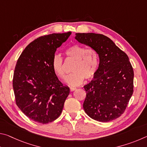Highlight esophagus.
I'll use <instances>...</instances> for the list:
<instances>
[{"mask_svg":"<svg viewBox=\"0 0 147 147\" xmlns=\"http://www.w3.org/2000/svg\"><path fill=\"white\" fill-rule=\"evenodd\" d=\"M76 88H70V91H74V90H76Z\"/></svg>","mask_w":147,"mask_h":147,"instance_id":"esophagus-1","label":"esophagus"}]
</instances>
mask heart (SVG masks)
Listing matches in <instances>:
<instances>
[{"instance_id": "b5f03b06", "label": "heart", "mask_w": 147, "mask_h": 147, "mask_svg": "<svg viewBox=\"0 0 147 147\" xmlns=\"http://www.w3.org/2000/svg\"><path fill=\"white\" fill-rule=\"evenodd\" d=\"M65 53L67 58L74 61L71 70L73 73L67 79L69 85L79 86L83 82L84 78L89 80L94 78L97 72L99 63L98 54L96 50L74 44L67 49ZM51 64L56 75L63 80H65L67 73L63 58L59 55L55 54L52 59Z\"/></svg>"}]
</instances>
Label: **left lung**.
<instances>
[{"label": "left lung", "instance_id": "obj_1", "mask_svg": "<svg viewBox=\"0 0 147 147\" xmlns=\"http://www.w3.org/2000/svg\"><path fill=\"white\" fill-rule=\"evenodd\" d=\"M75 35L80 43L96 50L100 59L94 78L84 86V111L95 121H113L123 114L134 92V74L128 56L102 34Z\"/></svg>", "mask_w": 147, "mask_h": 147}]
</instances>
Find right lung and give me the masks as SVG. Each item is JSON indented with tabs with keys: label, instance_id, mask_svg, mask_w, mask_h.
<instances>
[{
	"label": "right lung",
	"instance_id": "right-lung-1",
	"mask_svg": "<svg viewBox=\"0 0 147 147\" xmlns=\"http://www.w3.org/2000/svg\"><path fill=\"white\" fill-rule=\"evenodd\" d=\"M71 34L68 32L39 37L17 59L13 78L16 102L24 115L37 123L56 120L70 92L59 82L51 63L56 49Z\"/></svg>",
	"mask_w": 147,
	"mask_h": 147
}]
</instances>
